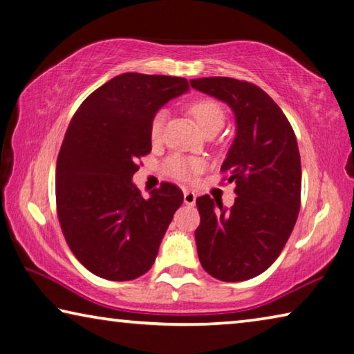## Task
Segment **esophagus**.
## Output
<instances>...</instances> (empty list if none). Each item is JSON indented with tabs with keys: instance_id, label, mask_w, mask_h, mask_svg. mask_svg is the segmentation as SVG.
<instances>
[{
	"instance_id": "34e87169",
	"label": "esophagus",
	"mask_w": 354,
	"mask_h": 354,
	"mask_svg": "<svg viewBox=\"0 0 354 354\" xmlns=\"http://www.w3.org/2000/svg\"><path fill=\"white\" fill-rule=\"evenodd\" d=\"M183 202L187 205H194L196 204V194H194V191H189V189H187L183 193Z\"/></svg>"
}]
</instances>
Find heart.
Here are the masks:
<instances>
[{
	"label": "heart",
	"instance_id": "b5f03b06",
	"mask_svg": "<svg viewBox=\"0 0 354 354\" xmlns=\"http://www.w3.org/2000/svg\"><path fill=\"white\" fill-rule=\"evenodd\" d=\"M189 113L196 119V122L199 124L202 131L210 133L215 130H221L224 124V109L218 102L212 100V98H201L191 103ZM166 124V111H158L152 119L150 124V138L153 142L161 141L165 131ZM165 172L167 176H171L177 180L182 182H193L196 177L204 171V163L198 158H189V156L182 155H172L165 161Z\"/></svg>",
	"mask_w": 354,
	"mask_h": 354
}]
</instances>
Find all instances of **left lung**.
Returning <instances> with one entry per match:
<instances>
[{"instance_id": "8db88e82", "label": "left lung", "mask_w": 354, "mask_h": 354, "mask_svg": "<svg viewBox=\"0 0 354 354\" xmlns=\"http://www.w3.org/2000/svg\"><path fill=\"white\" fill-rule=\"evenodd\" d=\"M235 114L236 135L221 166L235 182L230 210L210 196L196 199L201 224L194 239L201 265L224 282L256 277L279 257L301 204V160L282 109L259 86L227 77L191 80Z\"/></svg>"}]
</instances>
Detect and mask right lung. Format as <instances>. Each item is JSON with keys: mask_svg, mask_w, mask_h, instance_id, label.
Here are the masks:
<instances>
[{"mask_svg": "<svg viewBox=\"0 0 354 354\" xmlns=\"http://www.w3.org/2000/svg\"><path fill=\"white\" fill-rule=\"evenodd\" d=\"M188 89L178 77L118 75L68 124L56 163L57 218L73 256L98 277L131 281L152 268L183 193L163 182L144 199L131 177L152 150L155 113Z\"/></svg>", "mask_w": 354, "mask_h": 354, "instance_id": "right-lung-1", "label": "right lung"}]
</instances>
